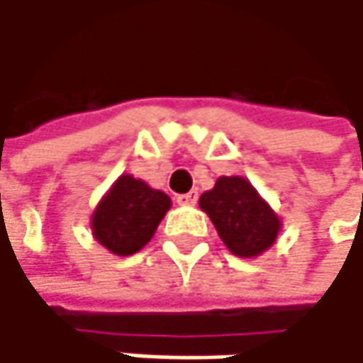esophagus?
Masks as SVG:
<instances>
[{"instance_id":"1","label":"esophagus","mask_w":363,"mask_h":363,"mask_svg":"<svg viewBox=\"0 0 363 363\" xmlns=\"http://www.w3.org/2000/svg\"><path fill=\"white\" fill-rule=\"evenodd\" d=\"M177 201L181 206H195L197 203V191H189V193H182L177 197Z\"/></svg>"}]
</instances>
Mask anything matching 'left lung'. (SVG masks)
Instances as JSON below:
<instances>
[{
  "label": "left lung",
  "mask_w": 363,
  "mask_h": 363,
  "mask_svg": "<svg viewBox=\"0 0 363 363\" xmlns=\"http://www.w3.org/2000/svg\"><path fill=\"white\" fill-rule=\"evenodd\" d=\"M199 208L214 223L225 246L242 258L269 250L281 229L279 216L242 177H220L199 197Z\"/></svg>",
  "instance_id": "left-lung-1"
}]
</instances>
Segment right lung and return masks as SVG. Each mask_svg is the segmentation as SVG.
Returning a JSON list of instances; mask_svg holds the SVG:
<instances>
[{"mask_svg": "<svg viewBox=\"0 0 363 363\" xmlns=\"http://www.w3.org/2000/svg\"><path fill=\"white\" fill-rule=\"evenodd\" d=\"M170 206L164 191L151 189L132 174H121L92 214V235L109 252L130 256L151 242Z\"/></svg>", "mask_w": 363, "mask_h": 363, "instance_id": "add662e5", "label": "right lung"}]
</instances>
